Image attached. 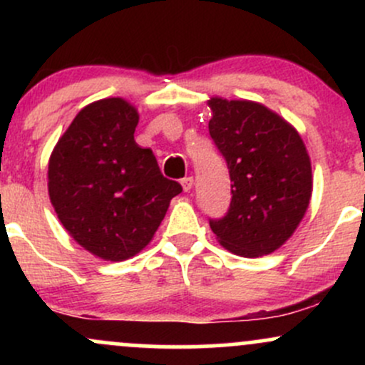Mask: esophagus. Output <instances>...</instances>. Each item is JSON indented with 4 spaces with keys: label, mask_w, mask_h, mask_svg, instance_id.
Instances as JSON below:
<instances>
[{
    "label": "esophagus",
    "mask_w": 365,
    "mask_h": 365,
    "mask_svg": "<svg viewBox=\"0 0 365 365\" xmlns=\"http://www.w3.org/2000/svg\"><path fill=\"white\" fill-rule=\"evenodd\" d=\"M180 183H182L183 190L188 192V190H190V188H192V185H194V178H192V177H185V178L180 180Z\"/></svg>",
    "instance_id": "obj_1"
}]
</instances>
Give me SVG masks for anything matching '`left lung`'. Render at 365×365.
<instances>
[{
  "instance_id": "left-lung-1",
  "label": "left lung",
  "mask_w": 365,
  "mask_h": 365,
  "mask_svg": "<svg viewBox=\"0 0 365 365\" xmlns=\"http://www.w3.org/2000/svg\"><path fill=\"white\" fill-rule=\"evenodd\" d=\"M209 135L232 180L223 217H209L220 244L242 257L271 254L288 240L312 192L309 154L297 130L252 101H209Z\"/></svg>"
}]
</instances>
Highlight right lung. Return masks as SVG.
<instances>
[{
    "mask_svg": "<svg viewBox=\"0 0 365 365\" xmlns=\"http://www.w3.org/2000/svg\"><path fill=\"white\" fill-rule=\"evenodd\" d=\"M135 108L101 99L75 116L54 148L48 168L49 199L77 244L106 261L144 249L182 192L163 177L153 150L133 140Z\"/></svg>",
    "mask_w": 365,
    "mask_h": 365,
    "instance_id": "add662e5",
    "label": "right lung"
}]
</instances>
